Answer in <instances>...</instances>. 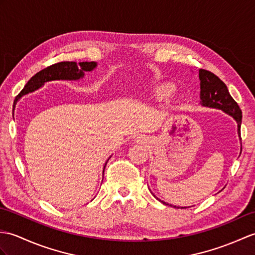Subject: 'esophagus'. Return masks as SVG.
<instances>
[{"mask_svg": "<svg viewBox=\"0 0 255 255\" xmlns=\"http://www.w3.org/2000/svg\"><path fill=\"white\" fill-rule=\"evenodd\" d=\"M137 141H142V138H139Z\"/></svg>", "mask_w": 255, "mask_h": 255, "instance_id": "34e87169", "label": "esophagus"}]
</instances>
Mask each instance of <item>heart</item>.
<instances>
[{
    "mask_svg": "<svg viewBox=\"0 0 255 255\" xmlns=\"http://www.w3.org/2000/svg\"><path fill=\"white\" fill-rule=\"evenodd\" d=\"M173 91H174L173 88L170 86H161L158 87L154 92H153V94H154V97L157 100H165V99H168L171 96Z\"/></svg>",
    "mask_w": 255,
    "mask_h": 255,
    "instance_id": "1",
    "label": "heart"
}]
</instances>
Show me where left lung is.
<instances>
[{
    "label": "left lung",
    "mask_w": 255,
    "mask_h": 255,
    "mask_svg": "<svg viewBox=\"0 0 255 255\" xmlns=\"http://www.w3.org/2000/svg\"><path fill=\"white\" fill-rule=\"evenodd\" d=\"M199 79H200V100H201L200 104L202 105L203 108L220 110V111H223L224 113L228 114L229 116H232L237 122V127H238L237 131H238V135L240 138L242 113L238 104L236 103V101L232 98V96H230L226 85H225L217 76H215L211 72H208V70L205 69L199 70ZM240 141H241V138H240ZM241 150L242 147H240V154H241ZM157 200L161 201L163 204L170 205V206H174V208L179 209V206L168 204L159 199ZM188 208H190V206H188ZM180 209H187V208L186 206H182Z\"/></svg>",
    "instance_id": "left-lung-1"
}]
</instances>
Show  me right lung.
<instances>
[{
	"mask_svg": "<svg viewBox=\"0 0 255 255\" xmlns=\"http://www.w3.org/2000/svg\"><path fill=\"white\" fill-rule=\"evenodd\" d=\"M97 66H98L97 62H80V63L61 62V63L52 65L50 67L42 69L41 72L37 73L34 76L31 77L30 80H29L26 84V86L23 87L20 93L16 97L14 101V109L17 102L19 101V99H21L23 96H26L28 93H31V92H34L35 90H38V89L42 87L45 82L55 81V80H68V81L79 80L84 78L86 72H92L94 68H97ZM110 157L108 158V161L110 159ZM108 161H106L104 164L103 173Z\"/></svg>",
	"mask_w": 255,
	"mask_h": 255,
	"instance_id": "right-lung-1",
	"label": "right lung"
}]
</instances>
